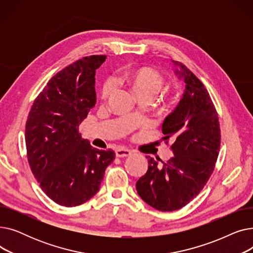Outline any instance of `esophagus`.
<instances>
[{
    "label": "esophagus",
    "instance_id": "1",
    "mask_svg": "<svg viewBox=\"0 0 253 253\" xmlns=\"http://www.w3.org/2000/svg\"><path fill=\"white\" fill-rule=\"evenodd\" d=\"M115 153H116V156L120 157V158H121V157H128V156L131 155V151L128 150V149H125V148H119L115 151Z\"/></svg>",
    "mask_w": 253,
    "mask_h": 253
}]
</instances>
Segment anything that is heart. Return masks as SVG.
<instances>
[{
	"label": "heart",
	"instance_id": "heart-1",
	"mask_svg": "<svg viewBox=\"0 0 253 253\" xmlns=\"http://www.w3.org/2000/svg\"><path fill=\"white\" fill-rule=\"evenodd\" d=\"M121 79L137 99L152 100L161 90L164 83L162 75L151 66H139L129 70L122 75ZM113 84L106 82L101 89V98H109L113 94Z\"/></svg>",
	"mask_w": 253,
	"mask_h": 253
}]
</instances>
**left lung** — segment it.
<instances>
[{
	"label": "left lung",
	"mask_w": 253,
	"mask_h": 253,
	"mask_svg": "<svg viewBox=\"0 0 253 253\" xmlns=\"http://www.w3.org/2000/svg\"><path fill=\"white\" fill-rule=\"evenodd\" d=\"M175 74L185 83L184 93L164 120L162 139L171 138L173 157L163 167L147 156V173L136 182L142 200L160 211L177 210L190 203L202 191L218 157L220 128L216 110L203 83L185 65ZM158 160V159H157Z\"/></svg>",
	"instance_id": "left-lung-1"
}]
</instances>
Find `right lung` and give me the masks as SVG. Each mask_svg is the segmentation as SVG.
<instances>
[{"instance_id": "1", "label": "right lung", "mask_w": 253, "mask_h": 253, "mask_svg": "<svg viewBox=\"0 0 253 253\" xmlns=\"http://www.w3.org/2000/svg\"><path fill=\"white\" fill-rule=\"evenodd\" d=\"M105 58L86 56L52 77L26 121L33 174L43 192L61 206L81 205L94 196L115 159L114 151L93 148L78 130L95 105V72Z\"/></svg>"}]
</instances>
